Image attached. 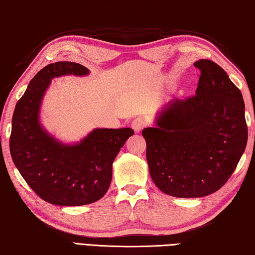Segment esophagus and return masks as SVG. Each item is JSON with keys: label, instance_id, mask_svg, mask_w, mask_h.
<instances>
[{"label": "esophagus", "instance_id": "esophagus-1", "mask_svg": "<svg viewBox=\"0 0 255 255\" xmlns=\"http://www.w3.org/2000/svg\"><path fill=\"white\" fill-rule=\"evenodd\" d=\"M146 126V120L143 117H137L135 118L132 122V128L135 132L142 131L143 128Z\"/></svg>", "mask_w": 255, "mask_h": 255}]
</instances>
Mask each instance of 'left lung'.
<instances>
[{"label": "left lung", "mask_w": 255, "mask_h": 255, "mask_svg": "<svg viewBox=\"0 0 255 255\" xmlns=\"http://www.w3.org/2000/svg\"><path fill=\"white\" fill-rule=\"evenodd\" d=\"M196 95L173 99L143 129L154 184L166 195L197 198L230 178L248 142L241 91L216 62L200 59Z\"/></svg>", "instance_id": "obj_1"}]
</instances>
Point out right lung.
I'll return each instance as SVG.
<instances>
[{
  "instance_id": "obj_1",
  "label": "right lung",
  "mask_w": 255,
  "mask_h": 255,
  "mask_svg": "<svg viewBox=\"0 0 255 255\" xmlns=\"http://www.w3.org/2000/svg\"><path fill=\"white\" fill-rule=\"evenodd\" d=\"M89 69L70 61L49 64L37 72L16 103L9 150L16 168L41 199L58 206H82L98 201L109 189L112 164L129 128H95L76 144H64L40 126L43 97L55 77L86 76Z\"/></svg>"
}]
</instances>
